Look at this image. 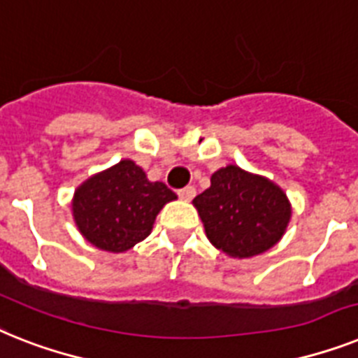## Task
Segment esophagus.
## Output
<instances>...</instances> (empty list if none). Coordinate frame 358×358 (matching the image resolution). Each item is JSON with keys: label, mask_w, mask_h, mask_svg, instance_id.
<instances>
[{"label": "esophagus", "mask_w": 358, "mask_h": 358, "mask_svg": "<svg viewBox=\"0 0 358 358\" xmlns=\"http://www.w3.org/2000/svg\"><path fill=\"white\" fill-rule=\"evenodd\" d=\"M177 196L185 201L194 199V196H196V188H194V186H185V188H181V190L177 192Z\"/></svg>", "instance_id": "esophagus-1"}]
</instances>
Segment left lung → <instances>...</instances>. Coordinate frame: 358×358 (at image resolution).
<instances>
[{
  "label": "left lung",
  "instance_id": "obj_1",
  "mask_svg": "<svg viewBox=\"0 0 358 358\" xmlns=\"http://www.w3.org/2000/svg\"><path fill=\"white\" fill-rule=\"evenodd\" d=\"M194 205L208 239L234 258L271 249L291 217L289 201L278 186L232 164L212 176L210 188L199 194Z\"/></svg>",
  "mask_w": 358,
  "mask_h": 358
}]
</instances>
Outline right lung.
Returning a JSON list of instances; mask_svg holds the SVG:
<instances>
[{"instance_id":"obj_1","label":"right lung","mask_w":358,"mask_h":358,"mask_svg":"<svg viewBox=\"0 0 358 358\" xmlns=\"http://www.w3.org/2000/svg\"><path fill=\"white\" fill-rule=\"evenodd\" d=\"M176 197L164 182L148 181L133 161H120L80 186L73 215L90 243L124 252L150 234L155 215Z\"/></svg>"}]
</instances>
